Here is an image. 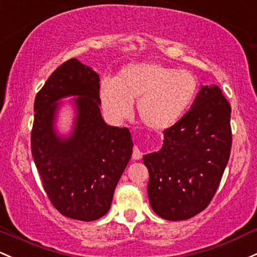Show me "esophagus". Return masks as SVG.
Masks as SVG:
<instances>
[{"mask_svg": "<svg viewBox=\"0 0 257 257\" xmlns=\"http://www.w3.org/2000/svg\"><path fill=\"white\" fill-rule=\"evenodd\" d=\"M143 157V152L139 150L138 146H134L133 149V155H132V159L133 160H140Z\"/></svg>", "mask_w": 257, "mask_h": 257, "instance_id": "34e87169", "label": "esophagus"}]
</instances>
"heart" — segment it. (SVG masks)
Wrapping results in <instances>:
<instances>
[{
    "label": "heart",
    "mask_w": 257,
    "mask_h": 257,
    "mask_svg": "<svg viewBox=\"0 0 257 257\" xmlns=\"http://www.w3.org/2000/svg\"><path fill=\"white\" fill-rule=\"evenodd\" d=\"M196 78L188 70L145 62L124 67L113 79L101 83L100 96L107 114L125 118L137 100L139 119L148 128L163 131L176 124L193 102Z\"/></svg>",
    "instance_id": "heart-1"
}]
</instances>
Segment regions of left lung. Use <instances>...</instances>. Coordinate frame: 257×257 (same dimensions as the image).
Listing matches in <instances>:
<instances>
[{"mask_svg":"<svg viewBox=\"0 0 257 257\" xmlns=\"http://www.w3.org/2000/svg\"><path fill=\"white\" fill-rule=\"evenodd\" d=\"M230 105L218 86H204L193 106L163 132V146L144 156L155 213L183 221L208 206L232 149Z\"/></svg>","mask_w":257,"mask_h":257,"instance_id":"left-lung-1","label":"left lung"}]
</instances>
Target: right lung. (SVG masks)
<instances>
[{"label":"right lung","mask_w":257,"mask_h":257,"mask_svg":"<svg viewBox=\"0 0 257 257\" xmlns=\"http://www.w3.org/2000/svg\"><path fill=\"white\" fill-rule=\"evenodd\" d=\"M75 94L78 108L72 137L52 128L57 104ZM100 79L75 58L62 63L36 94L32 154L45 193L63 216L95 221L111 207L114 189L133 150L128 128L107 125L100 112Z\"/></svg>","instance_id":"add662e5"}]
</instances>
